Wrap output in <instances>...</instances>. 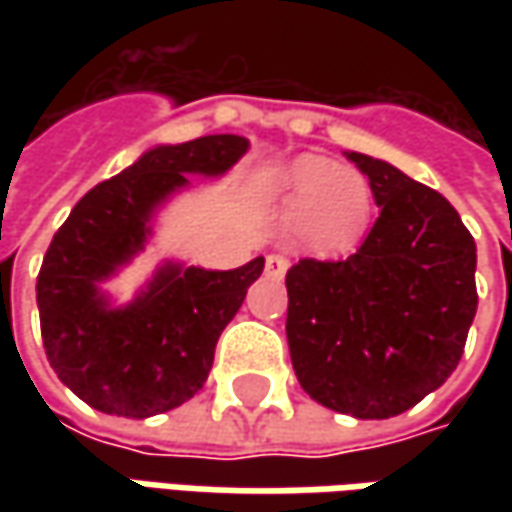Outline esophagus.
I'll return each mask as SVG.
<instances>
[{"instance_id": "34e87169", "label": "esophagus", "mask_w": 512, "mask_h": 512, "mask_svg": "<svg viewBox=\"0 0 512 512\" xmlns=\"http://www.w3.org/2000/svg\"><path fill=\"white\" fill-rule=\"evenodd\" d=\"M287 267H290L287 256H279V253H270L265 259V273L270 279H282L287 273Z\"/></svg>"}]
</instances>
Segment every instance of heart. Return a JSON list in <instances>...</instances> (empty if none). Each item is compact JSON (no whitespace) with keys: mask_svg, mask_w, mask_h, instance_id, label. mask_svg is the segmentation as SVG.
<instances>
[{"mask_svg":"<svg viewBox=\"0 0 512 512\" xmlns=\"http://www.w3.org/2000/svg\"><path fill=\"white\" fill-rule=\"evenodd\" d=\"M290 210L310 245L339 253L362 239L370 222L373 193L362 173L336 168L322 156H302L285 173Z\"/></svg>","mask_w":512,"mask_h":512,"instance_id":"b5f03b06","label":"heart"}]
</instances>
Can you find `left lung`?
<instances>
[{
    "label": "left lung",
    "instance_id": "1",
    "mask_svg": "<svg viewBox=\"0 0 512 512\" xmlns=\"http://www.w3.org/2000/svg\"><path fill=\"white\" fill-rule=\"evenodd\" d=\"M382 207L342 262L287 270V347L310 399L390 419L447 382L473 325L476 242L456 207L382 159L347 153Z\"/></svg>",
    "mask_w": 512,
    "mask_h": 512
}]
</instances>
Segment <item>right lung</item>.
<instances>
[{
    "label": "right lung",
    "instance_id": "obj_1",
    "mask_svg": "<svg viewBox=\"0 0 512 512\" xmlns=\"http://www.w3.org/2000/svg\"><path fill=\"white\" fill-rule=\"evenodd\" d=\"M247 150L219 133L159 145L88 190L56 230L36 279V305L50 367L90 407L148 419L193 399L213 350L262 270L265 256L236 270L165 265L128 307H110L99 282L130 262L150 236V216L185 173L219 176Z\"/></svg>",
    "mask_w": 512,
    "mask_h": 512
}]
</instances>
